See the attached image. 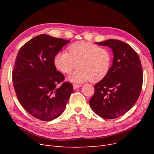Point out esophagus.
<instances>
[{
  "label": "esophagus",
  "instance_id": "obj_1",
  "mask_svg": "<svg viewBox=\"0 0 154 154\" xmlns=\"http://www.w3.org/2000/svg\"><path fill=\"white\" fill-rule=\"evenodd\" d=\"M81 86H82L81 85H80V84H76V83H74V84H73V88H74V90L77 89L78 88H79V87H81Z\"/></svg>",
  "mask_w": 154,
  "mask_h": 154
}]
</instances>
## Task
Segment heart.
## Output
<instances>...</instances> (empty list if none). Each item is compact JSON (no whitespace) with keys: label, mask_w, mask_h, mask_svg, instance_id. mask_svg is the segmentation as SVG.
<instances>
[{"label":"heart","mask_w":154,"mask_h":154,"mask_svg":"<svg viewBox=\"0 0 154 154\" xmlns=\"http://www.w3.org/2000/svg\"><path fill=\"white\" fill-rule=\"evenodd\" d=\"M66 52L54 56L55 66L65 74H70L76 67L78 69L68 77L69 80L81 83L91 80L97 82L108 74L111 65V54L105 48L88 42L80 41L70 45Z\"/></svg>","instance_id":"1"}]
</instances>
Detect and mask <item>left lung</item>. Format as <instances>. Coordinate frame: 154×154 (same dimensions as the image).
I'll return each mask as SVG.
<instances>
[{
  "mask_svg": "<svg viewBox=\"0 0 154 154\" xmlns=\"http://www.w3.org/2000/svg\"><path fill=\"white\" fill-rule=\"evenodd\" d=\"M96 44L111 48L114 59L106 76L94 87L89 105L101 118L115 119L131 109L140 94L143 80L141 60L136 51L121 40Z\"/></svg>",
  "mask_w": 154,
  "mask_h": 154,
  "instance_id": "left-lung-1",
  "label": "left lung"
}]
</instances>
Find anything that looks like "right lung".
I'll return each mask as SVG.
<instances>
[{
    "mask_svg": "<svg viewBox=\"0 0 154 154\" xmlns=\"http://www.w3.org/2000/svg\"><path fill=\"white\" fill-rule=\"evenodd\" d=\"M69 42L42 34L22 45L17 56L12 80L18 101L29 114L44 122L62 114L74 91L54 63V56Z\"/></svg>",
    "mask_w": 154,
    "mask_h": 154,
    "instance_id": "add662e5",
    "label": "right lung"
}]
</instances>
